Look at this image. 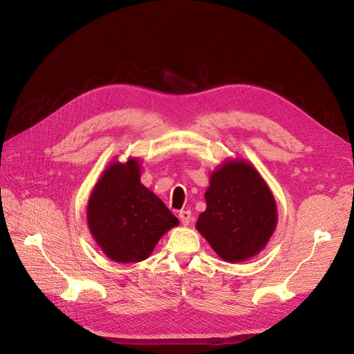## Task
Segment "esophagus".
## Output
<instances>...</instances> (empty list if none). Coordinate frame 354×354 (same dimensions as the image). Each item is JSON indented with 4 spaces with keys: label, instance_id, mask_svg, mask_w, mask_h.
I'll use <instances>...</instances> for the list:
<instances>
[{
    "label": "esophagus",
    "instance_id": "34e87169",
    "mask_svg": "<svg viewBox=\"0 0 354 354\" xmlns=\"http://www.w3.org/2000/svg\"><path fill=\"white\" fill-rule=\"evenodd\" d=\"M179 219L183 225H189V222L192 221V214L191 211H180L179 212Z\"/></svg>",
    "mask_w": 354,
    "mask_h": 354
}]
</instances>
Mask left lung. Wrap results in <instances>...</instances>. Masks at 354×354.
<instances>
[{
    "instance_id": "obj_1",
    "label": "left lung",
    "mask_w": 354,
    "mask_h": 354,
    "mask_svg": "<svg viewBox=\"0 0 354 354\" xmlns=\"http://www.w3.org/2000/svg\"><path fill=\"white\" fill-rule=\"evenodd\" d=\"M207 209L196 228L225 261L258 254L272 235L277 205L264 179L247 162H227L216 169L205 192Z\"/></svg>"
}]
</instances>
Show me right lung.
I'll return each mask as SVG.
<instances>
[{"instance_id": "add662e5", "label": "right lung", "mask_w": 354, "mask_h": 354, "mask_svg": "<svg viewBox=\"0 0 354 354\" xmlns=\"http://www.w3.org/2000/svg\"><path fill=\"white\" fill-rule=\"evenodd\" d=\"M139 163H113L91 192L88 230L103 252L118 263H138L153 251L178 218L140 183Z\"/></svg>"}]
</instances>
